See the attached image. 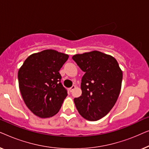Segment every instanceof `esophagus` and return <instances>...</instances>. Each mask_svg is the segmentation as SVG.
I'll return each instance as SVG.
<instances>
[{
	"mask_svg": "<svg viewBox=\"0 0 149 149\" xmlns=\"http://www.w3.org/2000/svg\"><path fill=\"white\" fill-rule=\"evenodd\" d=\"M75 88H76V86H75V85H72V86L70 88H69V91H70V92H72L73 90H74Z\"/></svg>",
	"mask_w": 149,
	"mask_h": 149,
	"instance_id": "esophagus-1",
	"label": "esophagus"
}]
</instances>
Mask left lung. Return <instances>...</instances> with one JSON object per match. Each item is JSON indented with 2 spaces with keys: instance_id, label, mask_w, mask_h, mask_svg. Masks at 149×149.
I'll return each mask as SVG.
<instances>
[{
  "instance_id": "1",
  "label": "left lung",
  "mask_w": 149,
  "mask_h": 149,
  "mask_svg": "<svg viewBox=\"0 0 149 149\" xmlns=\"http://www.w3.org/2000/svg\"><path fill=\"white\" fill-rule=\"evenodd\" d=\"M72 59L85 72L81 84L82 94L74 99L75 106L85 119L97 121L115 104L123 72L115 58L98 51L76 54Z\"/></svg>"
}]
</instances>
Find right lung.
Returning a JSON list of instances; mask_svg holds the SVG:
<instances>
[{"mask_svg":"<svg viewBox=\"0 0 149 149\" xmlns=\"http://www.w3.org/2000/svg\"><path fill=\"white\" fill-rule=\"evenodd\" d=\"M68 55L46 49L28 56L18 71V81L24 103L40 118L51 117L60 111L68 95L60 80V68Z\"/></svg>","mask_w":149,"mask_h":149,"instance_id":"obj_1","label":"right lung"}]
</instances>
